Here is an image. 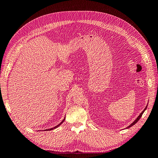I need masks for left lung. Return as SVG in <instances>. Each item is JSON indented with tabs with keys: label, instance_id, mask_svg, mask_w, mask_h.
Here are the masks:
<instances>
[{
	"label": "left lung",
	"instance_id": "obj_1",
	"mask_svg": "<svg viewBox=\"0 0 158 158\" xmlns=\"http://www.w3.org/2000/svg\"><path fill=\"white\" fill-rule=\"evenodd\" d=\"M147 107H148V106H146V107L145 108V110H143V111L141 112V114H140V115H139V116H138V118H136V120H135L134 122H132V124H131V125H130V126H129V127H127V128H130V127H132V126H133V125H134V124H135L136 123V122H138V121H139V120H140V118H141V116H142V115H143V112H144V111H145V110H146V109H147Z\"/></svg>",
	"mask_w": 158,
	"mask_h": 158
}]
</instances>
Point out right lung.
Segmentation results:
<instances>
[{
  "mask_svg": "<svg viewBox=\"0 0 158 158\" xmlns=\"http://www.w3.org/2000/svg\"><path fill=\"white\" fill-rule=\"evenodd\" d=\"M64 120H65V118L64 119V120H63V121L61 122L60 124H59L57 126H56V127H55L54 128H50V129H47V130H44V131H51V130H52V129H55V128H57V127H59V126H60V125H61V124L63 123V122H64Z\"/></svg>",
  "mask_w": 158,
  "mask_h": 158,
  "instance_id": "obj_1",
  "label": "right lung"
}]
</instances>
